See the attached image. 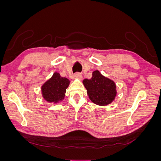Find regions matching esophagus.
Masks as SVG:
<instances>
[{"label":"esophagus","instance_id":"esophagus-1","mask_svg":"<svg viewBox=\"0 0 161 161\" xmlns=\"http://www.w3.org/2000/svg\"><path fill=\"white\" fill-rule=\"evenodd\" d=\"M74 78H75V79H79V80H82V76L81 74H80V73H79V72L75 73V74L74 75Z\"/></svg>","mask_w":161,"mask_h":161}]
</instances>
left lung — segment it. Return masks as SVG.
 I'll return each instance as SVG.
<instances>
[{
  "label": "left lung",
  "mask_w": 161,
  "mask_h": 161,
  "mask_svg": "<svg viewBox=\"0 0 161 161\" xmlns=\"http://www.w3.org/2000/svg\"><path fill=\"white\" fill-rule=\"evenodd\" d=\"M82 82L90 100L95 104L105 106L115 99L117 95L115 82L102 75L99 70L92 72L91 79H86Z\"/></svg>",
  "instance_id": "obj_1"
}]
</instances>
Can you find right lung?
<instances>
[{"label": "right lung", "instance_id": "obj_1", "mask_svg": "<svg viewBox=\"0 0 161 161\" xmlns=\"http://www.w3.org/2000/svg\"><path fill=\"white\" fill-rule=\"evenodd\" d=\"M70 80L62 77L58 72H54L53 76L42 86V94L46 101L49 103H58L65 97L66 89Z\"/></svg>", "mask_w": 161, "mask_h": 161}]
</instances>
